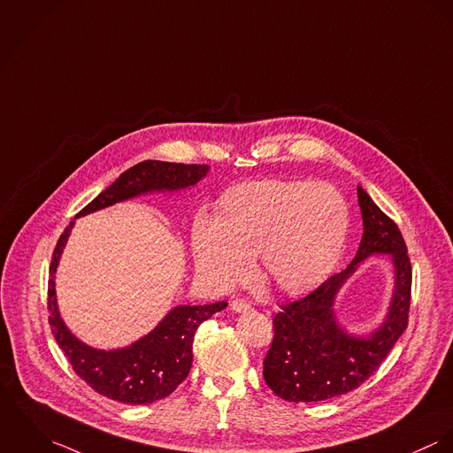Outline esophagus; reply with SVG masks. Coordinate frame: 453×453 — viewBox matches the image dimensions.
Masks as SVG:
<instances>
[{"label": "esophagus", "instance_id": "esophagus-1", "mask_svg": "<svg viewBox=\"0 0 453 453\" xmlns=\"http://www.w3.org/2000/svg\"><path fill=\"white\" fill-rule=\"evenodd\" d=\"M231 309L234 311V312H238V314H243V312H247V311H250V303L245 301H233L231 302Z\"/></svg>", "mask_w": 453, "mask_h": 453}]
</instances>
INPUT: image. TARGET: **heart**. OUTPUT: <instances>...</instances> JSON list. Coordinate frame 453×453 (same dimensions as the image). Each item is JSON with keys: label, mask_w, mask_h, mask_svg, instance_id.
<instances>
[{"label": "heart", "mask_w": 453, "mask_h": 453, "mask_svg": "<svg viewBox=\"0 0 453 453\" xmlns=\"http://www.w3.org/2000/svg\"><path fill=\"white\" fill-rule=\"evenodd\" d=\"M348 227V203L330 184L280 179L242 184L224 195L217 219L196 217L195 269L227 288L250 271L257 253L264 280L297 296L326 278Z\"/></svg>", "instance_id": "obj_1"}]
</instances>
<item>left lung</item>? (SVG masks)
Here are the masks:
<instances>
[{"mask_svg":"<svg viewBox=\"0 0 453 453\" xmlns=\"http://www.w3.org/2000/svg\"><path fill=\"white\" fill-rule=\"evenodd\" d=\"M363 236L351 264L301 301L281 305L273 319L274 339L264 359V379L287 402L309 403L346 395L386 359L408 325L411 265L398 226L357 186ZM388 254L395 285L385 321L368 334H349L334 314L340 288L360 262Z\"/></svg>","mask_w":453,"mask_h":453,"instance_id":"1","label":"left lung"}]
</instances>
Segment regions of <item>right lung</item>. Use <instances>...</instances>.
I'll return each instance as SVG.
<instances>
[{
  "label": "right lung",
  "instance_id": "obj_1",
  "mask_svg": "<svg viewBox=\"0 0 453 453\" xmlns=\"http://www.w3.org/2000/svg\"><path fill=\"white\" fill-rule=\"evenodd\" d=\"M208 170L206 165L142 161L123 172L94 202L88 203L76 219L144 195L189 189L206 177ZM73 227L74 220L58 238L50 264L49 323L58 348L69 359L73 370L92 389L109 400L125 404H148L166 398L189 375L193 365V341L198 326L215 312L226 309L227 302L177 305L166 312L150 334L130 346L109 351L92 348L67 328L55 296V273Z\"/></svg>",
  "mask_w": 453,
  "mask_h": 453
}]
</instances>
